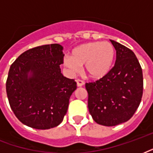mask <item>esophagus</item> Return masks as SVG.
Returning a JSON list of instances; mask_svg holds the SVG:
<instances>
[{
	"label": "esophagus",
	"instance_id": "obj_1",
	"mask_svg": "<svg viewBox=\"0 0 153 153\" xmlns=\"http://www.w3.org/2000/svg\"><path fill=\"white\" fill-rule=\"evenodd\" d=\"M77 82V86L78 87H82V86L84 85V82L81 79H77L76 80Z\"/></svg>",
	"mask_w": 153,
	"mask_h": 153
}]
</instances>
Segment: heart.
<instances>
[{"mask_svg": "<svg viewBox=\"0 0 153 153\" xmlns=\"http://www.w3.org/2000/svg\"><path fill=\"white\" fill-rule=\"evenodd\" d=\"M115 57V48L109 42H89L79 45L71 51L64 64L72 72L83 66V71L93 79H102L110 71Z\"/></svg>", "mask_w": 153, "mask_h": 153, "instance_id": "heart-1", "label": "heart"}]
</instances>
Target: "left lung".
I'll use <instances>...</instances> for the list:
<instances>
[{"instance_id": "1", "label": "left lung", "mask_w": 153, "mask_h": 153, "mask_svg": "<svg viewBox=\"0 0 153 153\" xmlns=\"http://www.w3.org/2000/svg\"><path fill=\"white\" fill-rule=\"evenodd\" d=\"M116 50L115 65L102 79L87 82L88 109L100 125L113 126L128 121L143 96V71L130 48L110 40Z\"/></svg>"}]
</instances>
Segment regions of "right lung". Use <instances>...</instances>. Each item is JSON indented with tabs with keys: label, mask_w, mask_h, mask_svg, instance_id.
Instances as JSON below:
<instances>
[{
	"label": "right lung",
	"mask_w": 153,
	"mask_h": 153,
	"mask_svg": "<svg viewBox=\"0 0 153 153\" xmlns=\"http://www.w3.org/2000/svg\"><path fill=\"white\" fill-rule=\"evenodd\" d=\"M63 47L42 45L26 51L11 65L6 80L10 108L24 125L46 130L62 123L69 100L77 88L63 76Z\"/></svg>",
	"instance_id": "right-lung-1"
}]
</instances>
